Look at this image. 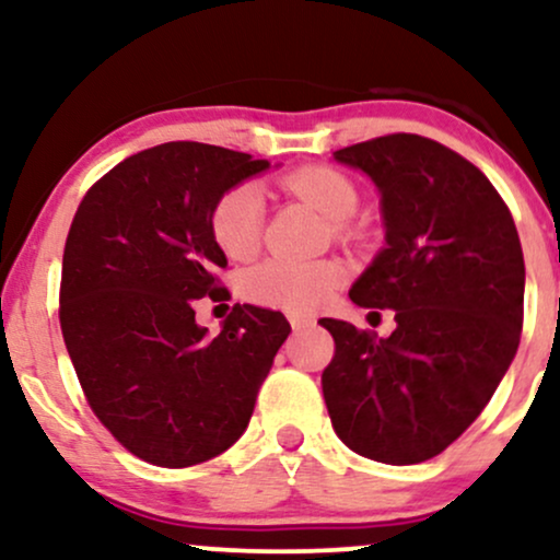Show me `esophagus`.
<instances>
[{
    "instance_id": "obj_1",
    "label": "esophagus",
    "mask_w": 560,
    "mask_h": 560,
    "mask_svg": "<svg viewBox=\"0 0 560 560\" xmlns=\"http://www.w3.org/2000/svg\"><path fill=\"white\" fill-rule=\"evenodd\" d=\"M289 324H292L294 331L313 329V326H316V316H311V313H292V316H289Z\"/></svg>"
}]
</instances>
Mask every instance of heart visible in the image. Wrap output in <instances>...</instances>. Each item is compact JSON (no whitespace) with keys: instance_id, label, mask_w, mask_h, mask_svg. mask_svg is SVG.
I'll use <instances>...</instances> for the list:
<instances>
[{"instance_id":"heart-1","label":"heart","mask_w":560,"mask_h":560,"mask_svg":"<svg viewBox=\"0 0 560 560\" xmlns=\"http://www.w3.org/2000/svg\"><path fill=\"white\" fill-rule=\"evenodd\" d=\"M287 189L302 202L316 208L334 231L342 234V223L358 210V189L345 173L313 165L287 178ZM262 229V197L255 186L229 189L210 213V234L221 253L231 260H244L258 249ZM342 266L334 260H266L244 279L247 298L258 305L279 311H311L342 284Z\"/></svg>"}]
</instances>
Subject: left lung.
<instances>
[{"label":"left lung","mask_w":560,"mask_h":560,"mask_svg":"<svg viewBox=\"0 0 560 560\" xmlns=\"http://www.w3.org/2000/svg\"><path fill=\"white\" fill-rule=\"evenodd\" d=\"M334 160L374 182L384 223L350 300L395 311L397 326L376 337L320 318L337 347L320 376L326 408L358 455L421 464L471 427L516 355L522 242L485 173L440 141L392 133Z\"/></svg>","instance_id":"left-lung-1"}]
</instances>
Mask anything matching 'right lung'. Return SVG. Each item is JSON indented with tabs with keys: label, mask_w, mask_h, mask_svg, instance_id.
Returning <instances> with one entry per match:
<instances>
[{
	"label": "right lung",
	"mask_w": 560,
	"mask_h": 560,
	"mask_svg": "<svg viewBox=\"0 0 560 560\" xmlns=\"http://www.w3.org/2000/svg\"><path fill=\"white\" fill-rule=\"evenodd\" d=\"M268 160L199 141L126 158L81 199L62 255L60 326L96 419L147 464L215 458L247 429L292 331L279 311L234 305L221 334L195 300L229 298L210 213Z\"/></svg>",
	"instance_id": "add662e5"
}]
</instances>
